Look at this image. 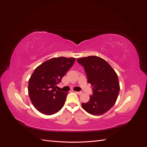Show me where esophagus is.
<instances>
[{"label":"esophagus","instance_id":"1","mask_svg":"<svg viewBox=\"0 0 147 147\" xmlns=\"http://www.w3.org/2000/svg\"><path fill=\"white\" fill-rule=\"evenodd\" d=\"M75 92L76 93V94H81L82 93V91H75Z\"/></svg>","mask_w":147,"mask_h":147}]
</instances>
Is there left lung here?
Instances as JSON below:
<instances>
[{
  "mask_svg": "<svg viewBox=\"0 0 147 147\" xmlns=\"http://www.w3.org/2000/svg\"><path fill=\"white\" fill-rule=\"evenodd\" d=\"M83 66L88 83L92 88V95L86 103H82L83 109L93 115H101L112 107L119 92L117 74L110 64L98 56H91L77 59Z\"/></svg>",
  "mask_w": 147,
  "mask_h": 147,
  "instance_id": "1",
  "label": "left lung"
}]
</instances>
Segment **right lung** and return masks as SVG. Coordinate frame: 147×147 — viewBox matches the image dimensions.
Here are the masks:
<instances>
[{"label":"right lung","instance_id":"right-lung-1","mask_svg":"<svg viewBox=\"0 0 147 147\" xmlns=\"http://www.w3.org/2000/svg\"><path fill=\"white\" fill-rule=\"evenodd\" d=\"M75 61L74 57H54L34 70L29 80L28 92L33 105L40 112L51 115L63 107L68 92L59 91L57 84Z\"/></svg>","mask_w":147,"mask_h":147}]
</instances>
